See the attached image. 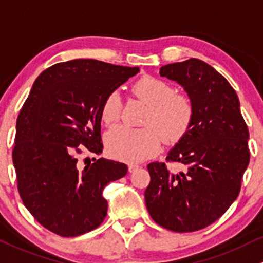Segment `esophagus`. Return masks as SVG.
Instances as JSON below:
<instances>
[{"instance_id": "obj_1", "label": "esophagus", "mask_w": 263, "mask_h": 263, "mask_svg": "<svg viewBox=\"0 0 263 263\" xmlns=\"http://www.w3.org/2000/svg\"><path fill=\"white\" fill-rule=\"evenodd\" d=\"M139 168V166H138V164H134V163H130L128 166V170H129V172H134L135 170H138Z\"/></svg>"}]
</instances>
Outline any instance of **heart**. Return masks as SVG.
Returning a JSON list of instances; mask_svg holds the SVG:
<instances>
[{
    "instance_id": "obj_1",
    "label": "heart",
    "mask_w": 263,
    "mask_h": 263,
    "mask_svg": "<svg viewBox=\"0 0 263 263\" xmlns=\"http://www.w3.org/2000/svg\"><path fill=\"white\" fill-rule=\"evenodd\" d=\"M135 97L148 105L142 128L118 125L106 134V149L114 158L123 162H140L156 153L162 138L167 143H176L190 130L195 110L190 97L173 92L172 86L154 76L138 78L130 87ZM121 97L112 91L100 107V118L106 126L119 120Z\"/></svg>"
}]
</instances>
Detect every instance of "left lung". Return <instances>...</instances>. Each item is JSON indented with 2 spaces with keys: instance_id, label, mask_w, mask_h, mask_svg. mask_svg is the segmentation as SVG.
<instances>
[{
  "instance_id": "obj_1",
  "label": "left lung",
  "mask_w": 263,
  "mask_h": 263,
  "mask_svg": "<svg viewBox=\"0 0 263 263\" xmlns=\"http://www.w3.org/2000/svg\"><path fill=\"white\" fill-rule=\"evenodd\" d=\"M162 77L180 83L195 110L190 130L170 151L167 163L147 166L151 182L145 205L157 224L172 232H196L218 220L237 199L250 163L247 124L231 83L196 58L167 64Z\"/></svg>"
}]
</instances>
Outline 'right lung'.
<instances>
[{"mask_svg":"<svg viewBox=\"0 0 263 263\" xmlns=\"http://www.w3.org/2000/svg\"><path fill=\"white\" fill-rule=\"evenodd\" d=\"M138 72L139 67L73 59L35 80L16 121L12 159L21 200L48 231L77 237L104 221L102 191L128 167L100 158L81 170L78 156L83 148L101 153L102 101Z\"/></svg>","mask_w":263,"mask_h":263,"instance_id":"1","label":"right lung"}]
</instances>
